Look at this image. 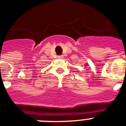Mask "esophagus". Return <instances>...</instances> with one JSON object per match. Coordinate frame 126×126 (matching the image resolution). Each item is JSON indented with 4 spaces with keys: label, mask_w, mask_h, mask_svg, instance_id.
Wrapping results in <instances>:
<instances>
[{
    "label": "esophagus",
    "mask_w": 126,
    "mask_h": 126,
    "mask_svg": "<svg viewBox=\"0 0 126 126\" xmlns=\"http://www.w3.org/2000/svg\"><path fill=\"white\" fill-rule=\"evenodd\" d=\"M58 58H59V59H63V58H64V55H59V56H58Z\"/></svg>",
    "instance_id": "1"
}]
</instances>
